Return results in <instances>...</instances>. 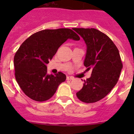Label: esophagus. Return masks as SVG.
I'll return each instance as SVG.
<instances>
[{"label":"esophagus","instance_id":"esophagus-1","mask_svg":"<svg viewBox=\"0 0 134 134\" xmlns=\"http://www.w3.org/2000/svg\"><path fill=\"white\" fill-rule=\"evenodd\" d=\"M66 79H67V80H73V79H74V78H73L72 76H67V77H66Z\"/></svg>","mask_w":134,"mask_h":134}]
</instances>
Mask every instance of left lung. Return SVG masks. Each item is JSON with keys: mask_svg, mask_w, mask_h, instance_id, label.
<instances>
[{"mask_svg": "<svg viewBox=\"0 0 134 134\" xmlns=\"http://www.w3.org/2000/svg\"><path fill=\"white\" fill-rule=\"evenodd\" d=\"M86 44L84 65L92 70L89 79L76 93L78 99L86 103L99 101L107 96L119 80L123 68L119 50L113 41L94 28H74Z\"/></svg>", "mask_w": 134, "mask_h": 134, "instance_id": "1", "label": "left lung"}]
</instances>
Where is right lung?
Here are the masks:
<instances>
[{
    "instance_id": "obj_1",
    "label": "right lung",
    "mask_w": 134,
    "mask_h": 134,
    "mask_svg": "<svg viewBox=\"0 0 134 134\" xmlns=\"http://www.w3.org/2000/svg\"><path fill=\"white\" fill-rule=\"evenodd\" d=\"M68 39L80 40L70 29H45L36 32L23 42L14 57L15 79L23 93L36 101L50 99L59 85L66 80L64 74H47L46 64Z\"/></svg>"
}]
</instances>
